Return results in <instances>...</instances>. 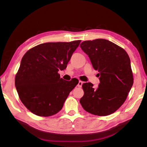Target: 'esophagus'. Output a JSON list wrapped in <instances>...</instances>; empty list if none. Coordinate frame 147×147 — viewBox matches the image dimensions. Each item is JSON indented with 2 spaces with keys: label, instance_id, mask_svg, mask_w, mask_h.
Here are the masks:
<instances>
[{
  "label": "esophagus",
  "instance_id": "esophagus-1",
  "mask_svg": "<svg viewBox=\"0 0 147 147\" xmlns=\"http://www.w3.org/2000/svg\"><path fill=\"white\" fill-rule=\"evenodd\" d=\"M82 85H83V82H82V81H79L78 83V87H79V88H81V87L82 86Z\"/></svg>",
  "mask_w": 147,
  "mask_h": 147
}]
</instances>
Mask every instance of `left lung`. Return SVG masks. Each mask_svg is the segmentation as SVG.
<instances>
[{
	"instance_id": "obj_1",
	"label": "left lung",
	"mask_w": 147,
	"mask_h": 147,
	"mask_svg": "<svg viewBox=\"0 0 147 147\" xmlns=\"http://www.w3.org/2000/svg\"><path fill=\"white\" fill-rule=\"evenodd\" d=\"M97 70L100 84L82 85L84 95L80 102L90 114L105 116L114 113L125 102L133 84L130 59L124 50L107 40H86L80 44Z\"/></svg>"
}]
</instances>
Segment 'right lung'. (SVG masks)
<instances>
[{
  "instance_id": "1",
  "label": "right lung",
  "mask_w": 147,
  "mask_h": 147,
  "mask_svg": "<svg viewBox=\"0 0 147 147\" xmlns=\"http://www.w3.org/2000/svg\"><path fill=\"white\" fill-rule=\"evenodd\" d=\"M80 42L42 43L24 55L16 74L15 86L21 101L33 114L48 117L62 109L78 80H64L58 71L66 68Z\"/></svg>"
}]
</instances>
